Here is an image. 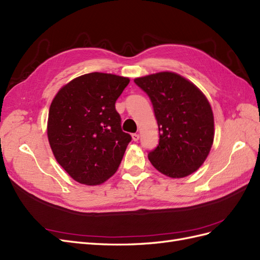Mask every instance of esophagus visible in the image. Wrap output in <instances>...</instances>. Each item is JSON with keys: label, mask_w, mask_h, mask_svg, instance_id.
I'll return each instance as SVG.
<instances>
[{"label": "esophagus", "mask_w": 260, "mask_h": 260, "mask_svg": "<svg viewBox=\"0 0 260 260\" xmlns=\"http://www.w3.org/2000/svg\"><path fill=\"white\" fill-rule=\"evenodd\" d=\"M139 139H140V136L138 135V133H133V135H132V140H133V141H138Z\"/></svg>", "instance_id": "obj_1"}]
</instances>
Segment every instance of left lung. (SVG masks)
I'll return each mask as SVG.
<instances>
[{
	"mask_svg": "<svg viewBox=\"0 0 260 260\" xmlns=\"http://www.w3.org/2000/svg\"><path fill=\"white\" fill-rule=\"evenodd\" d=\"M135 83L150 97L159 141L149 159L172 178L192 174L205 162L214 138L211 106L190 81L173 72L138 78Z\"/></svg>",
	"mask_w": 260,
	"mask_h": 260,
	"instance_id": "8db88e82",
	"label": "left lung"
}]
</instances>
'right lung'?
Returning <instances> with one entry per match:
<instances>
[{"label":"right lung","mask_w":260,"mask_h":260,"mask_svg":"<svg viewBox=\"0 0 260 260\" xmlns=\"http://www.w3.org/2000/svg\"><path fill=\"white\" fill-rule=\"evenodd\" d=\"M130 80L84 74L63 86L49 109L48 140L57 162L74 180L101 185L121 163L131 136L121 129L115 104Z\"/></svg>","instance_id":"obj_1"}]
</instances>
